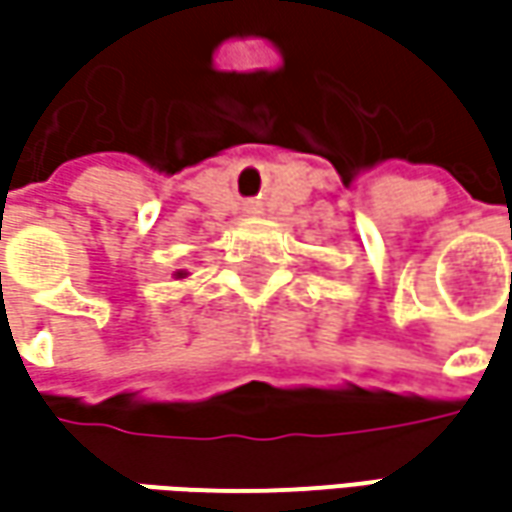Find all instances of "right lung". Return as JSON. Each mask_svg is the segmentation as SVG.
<instances>
[{
  "label": "right lung",
  "instance_id": "add662e5",
  "mask_svg": "<svg viewBox=\"0 0 512 512\" xmlns=\"http://www.w3.org/2000/svg\"><path fill=\"white\" fill-rule=\"evenodd\" d=\"M176 276H179V279H185L187 273H182V270H179V273H176Z\"/></svg>",
  "mask_w": 512,
  "mask_h": 512
}]
</instances>
